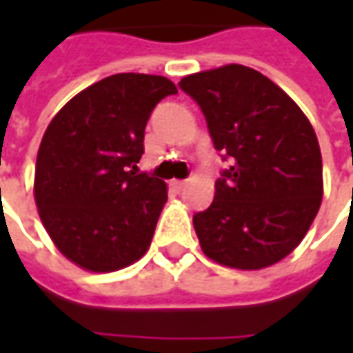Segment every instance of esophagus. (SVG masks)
I'll use <instances>...</instances> for the list:
<instances>
[{
    "label": "esophagus",
    "mask_w": 353,
    "mask_h": 353,
    "mask_svg": "<svg viewBox=\"0 0 353 353\" xmlns=\"http://www.w3.org/2000/svg\"><path fill=\"white\" fill-rule=\"evenodd\" d=\"M185 185H187V181H185V179H174V181H172V187H174L176 191H181Z\"/></svg>",
    "instance_id": "1"
}]
</instances>
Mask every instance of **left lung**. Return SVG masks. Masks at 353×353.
<instances>
[{
  "mask_svg": "<svg viewBox=\"0 0 353 353\" xmlns=\"http://www.w3.org/2000/svg\"><path fill=\"white\" fill-rule=\"evenodd\" d=\"M229 168L215 199L192 217L200 248L219 265L259 270L301 244L323 196L321 153L301 108L263 73L229 64L187 75Z\"/></svg>",
  "mask_w": 353,
  "mask_h": 353,
  "instance_id": "8db88e82",
  "label": "left lung"
}]
</instances>
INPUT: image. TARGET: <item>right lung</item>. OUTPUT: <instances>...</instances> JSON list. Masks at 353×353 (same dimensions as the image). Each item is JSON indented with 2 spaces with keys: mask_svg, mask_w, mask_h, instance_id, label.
I'll list each match as a JSON object with an SVG mask.
<instances>
[{
  "mask_svg": "<svg viewBox=\"0 0 353 353\" xmlns=\"http://www.w3.org/2000/svg\"><path fill=\"white\" fill-rule=\"evenodd\" d=\"M176 85L161 75L117 73L94 83L50 121L35 162V204L65 257L113 272L149 250L166 185L139 172L157 103Z\"/></svg>",
  "mask_w": 353,
  "mask_h": 353,
  "instance_id": "obj_1",
  "label": "right lung"
}]
</instances>
